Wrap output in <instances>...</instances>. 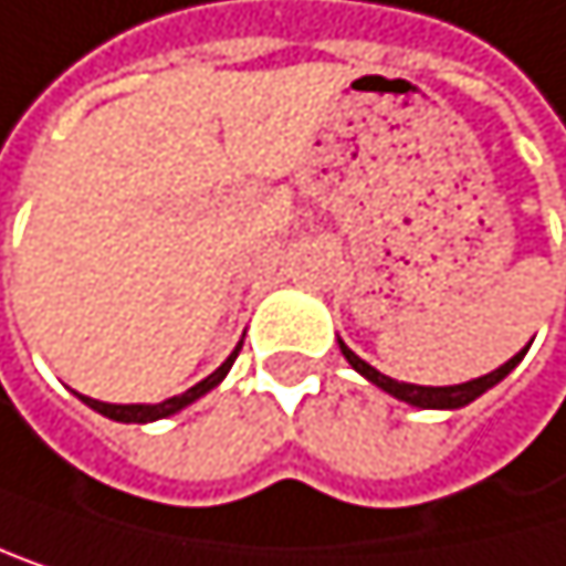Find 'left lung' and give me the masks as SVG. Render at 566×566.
I'll return each mask as SVG.
<instances>
[{"instance_id":"1","label":"left lung","mask_w":566,"mask_h":566,"mask_svg":"<svg viewBox=\"0 0 566 566\" xmlns=\"http://www.w3.org/2000/svg\"><path fill=\"white\" fill-rule=\"evenodd\" d=\"M339 349H343V356L349 359V366L356 369V374H363L369 384H377L380 390H387V394H394L397 400H407V403H415V407H434V410H454V407H465V403H472L475 397H482L489 387H495L499 380H503L510 369L523 359V353H516L510 363H503L499 369H492V374H485V377H479V380H469V384H459V387H418V384H400V380H390V377H384L380 369H374L366 359H359L343 339H339Z\"/></svg>"}]
</instances>
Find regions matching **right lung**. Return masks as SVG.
I'll list each match as a JSON object with an SVG mask.
<instances>
[{"instance_id": "add662e5", "label": "right lung", "mask_w": 566, "mask_h": 566, "mask_svg": "<svg viewBox=\"0 0 566 566\" xmlns=\"http://www.w3.org/2000/svg\"><path fill=\"white\" fill-rule=\"evenodd\" d=\"M241 346L244 343H237V349L213 369V374L207 377V380H200L197 387H189L186 394H179V397H169V400H163V403H104V400H94V397H81L87 407H94L97 415H104V418H112V421H122V424H145V421H159V418H169V415H176V410H182L186 403H192L197 397H203L207 390H213L223 377H227V369L233 366V359H237V353H241Z\"/></svg>"}]
</instances>
